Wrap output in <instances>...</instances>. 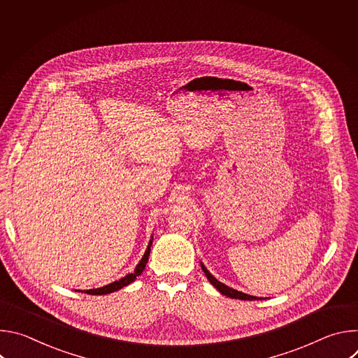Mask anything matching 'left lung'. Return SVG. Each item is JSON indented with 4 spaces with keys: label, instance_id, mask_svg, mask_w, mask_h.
<instances>
[{
    "label": "left lung",
    "instance_id": "8db88e82",
    "mask_svg": "<svg viewBox=\"0 0 358 358\" xmlns=\"http://www.w3.org/2000/svg\"><path fill=\"white\" fill-rule=\"evenodd\" d=\"M201 269L203 271V273H206V276H207V279L210 280V283L214 286V287H217V290L220 292V293H222V294H225L227 297H231V299H239V300H259V297H255V296H250V294H246V293H242V292H238V290H235V289H232V287H229V286H227V285H224V283H221L220 280H217L210 272H208V269L203 266V264L201 262Z\"/></svg>",
    "mask_w": 358,
    "mask_h": 358
}]
</instances>
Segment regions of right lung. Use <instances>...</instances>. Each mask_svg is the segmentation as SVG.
Returning a JSON list of instances; mask_svg holds the SVG:
<instances>
[{
	"instance_id": "right-lung-1",
	"label": "right lung",
	"mask_w": 358,
	"mask_h": 358,
	"mask_svg": "<svg viewBox=\"0 0 358 358\" xmlns=\"http://www.w3.org/2000/svg\"><path fill=\"white\" fill-rule=\"evenodd\" d=\"M151 243H152V236H151V239H150V242H148V246H147V249H145V252H144V255H143L141 261L138 262V265L136 266V269H134L133 273H129V275H126L124 278H122V279H119V280H116V282H112V283H109V285H106V286H103V287L89 289V290H79V292L87 293V294H108V293L116 292V290H119V289H122V287L130 285L131 282H134L136 278L143 273V271H144V268H145V265H147V262H148Z\"/></svg>"
}]
</instances>
